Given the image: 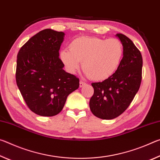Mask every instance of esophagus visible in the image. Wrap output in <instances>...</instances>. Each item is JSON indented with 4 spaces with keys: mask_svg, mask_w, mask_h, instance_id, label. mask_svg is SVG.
I'll list each match as a JSON object with an SVG mask.
<instances>
[{
    "mask_svg": "<svg viewBox=\"0 0 160 160\" xmlns=\"http://www.w3.org/2000/svg\"><path fill=\"white\" fill-rule=\"evenodd\" d=\"M87 84L85 82H82V81H80V88H82V87L85 86Z\"/></svg>",
    "mask_w": 160,
    "mask_h": 160,
    "instance_id": "1",
    "label": "esophagus"
}]
</instances>
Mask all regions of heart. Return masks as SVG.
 I'll list each match as a JSON object with an SVG mask.
<instances>
[{"instance_id": "1", "label": "heart", "mask_w": 160, "mask_h": 160, "mask_svg": "<svg viewBox=\"0 0 160 160\" xmlns=\"http://www.w3.org/2000/svg\"><path fill=\"white\" fill-rule=\"evenodd\" d=\"M69 50H62L59 54L67 71L75 74L82 62L86 75L97 81L112 77L120 66L123 55L122 43L116 38L80 37L72 40Z\"/></svg>"}]
</instances>
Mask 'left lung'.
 Listing matches in <instances>:
<instances>
[{"label": "left lung", "mask_w": 160, "mask_h": 160, "mask_svg": "<svg viewBox=\"0 0 160 160\" xmlns=\"http://www.w3.org/2000/svg\"><path fill=\"white\" fill-rule=\"evenodd\" d=\"M123 47L120 66L112 77L93 82L94 94L90 100L93 114L102 119L115 118L126 111L138 91L142 79V58L131 39L116 34Z\"/></svg>", "instance_id": "left-lung-1"}]
</instances>
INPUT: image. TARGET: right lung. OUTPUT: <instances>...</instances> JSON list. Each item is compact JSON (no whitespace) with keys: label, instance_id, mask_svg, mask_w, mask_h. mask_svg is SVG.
<instances>
[{"label":"right lung","instance_id":"right-lung-1","mask_svg":"<svg viewBox=\"0 0 160 160\" xmlns=\"http://www.w3.org/2000/svg\"><path fill=\"white\" fill-rule=\"evenodd\" d=\"M65 33L46 29L27 42L17 57L16 82L32 112L42 116L60 113L79 79L63 70L59 49Z\"/></svg>","mask_w":160,"mask_h":160}]
</instances>
